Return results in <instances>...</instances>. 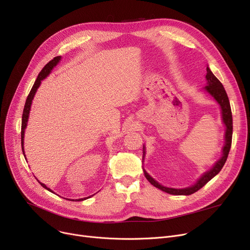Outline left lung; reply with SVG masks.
I'll return each mask as SVG.
<instances>
[{
    "label": "left lung",
    "instance_id": "obj_1",
    "mask_svg": "<svg viewBox=\"0 0 250 250\" xmlns=\"http://www.w3.org/2000/svg\"><path fill=\"white\" fill-rule=\"evenodd\" d=\"M206 80L207 84L204 87V91L207 92V93L212 96L215 101L219 104V106L221 108V116H222V123L225 125V133H224V145L222 147V154L221 157L218 159V161L215 162V164L212 166L211 169H208V171L203 173V175L196 180L192 186L188 187V188H168L162 186L161 183H159L156 179H154L145 169L143 168L144 174H145V177L148 179V181L151 183L152 186L155 188H159L160 190L170 193V194H174V195H189L194 193L195 191H198L201 189L206 183H208L212 178H214L220 171L221 169L224 166L227 157L231 148V142H232V132H233V122H232V112H231V107H230V102L227 96L226 91L223 87L222 83L216 78V76L213 74L211 69L208 68V65L207 67V75H206ZM145 156H146V147L145 145L143 146V162L145 160Z\"/></svg>",
    "mask_w": 250,
    "mask_h": 250
}]
</instances>
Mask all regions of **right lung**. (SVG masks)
I'll return each instance as SVG.
<instances>
[{"label":"right lung","mask_w":250,"mask_h":250,"mask_svg":"<svg viewBox=\"0 0 250 250\" xmlns=\"http://www.w3.org/2000/svg\"><path fill=\"white\" fill-rule=\"evenodd\" d=\"M61 60H62V57H61V56L56 57V58H54V60H51L50 62H48L44 65V68L42 70L41 73H39L37 79L35 80V82H34V84H33V86H32V88H31V91H30V93H29L27 99H26V102H25V105H24L23 114H22V125H21V146H22V152H23V155H24V157H25V159H26V155H25V152H24V134H25V128H26V126H27V123H28V120H29V113H30V109H31L32 100H33V98H34V96H35V93H36L37 89L39 88V86H41V84H42V81L44 80V79L51 73V71L54 70L55 67H57V65L59 64V62H61ZM35 178H36V177H35ZM36 180L38 181L39 185H41L43 188L47 189V190L50 191V192H54L49 188H47V187L44 185V183L41 182L37 178H36ZM91 196H92V195H91ZM91 196H88V198H84V199L70 200V201H79V202H80V201L87 200V199L91 198Z\"/></svg>","instance_id":"1"}]
</instances>
